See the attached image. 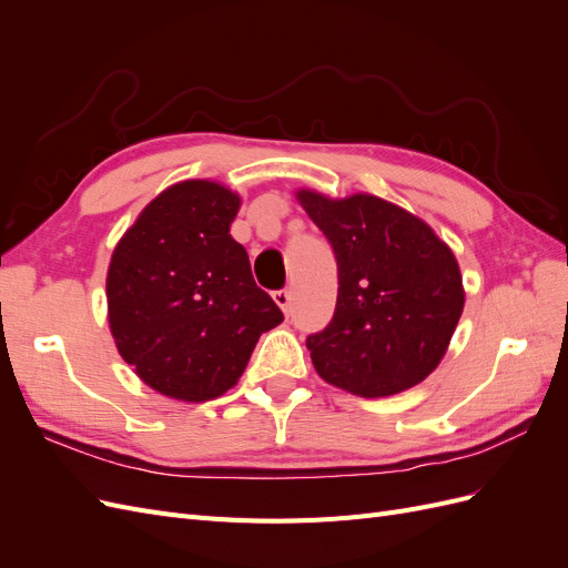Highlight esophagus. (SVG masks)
Returning a JSON list of instances; mask_svg holds the SVG:
<instances>
[{
	"mask_svg": "<svg viewBox=\"0 0 568 568\" xmlns=\"http://www.w3.org/2000/svg\"><path fill=\"white\" fill-rule=\"evenodd\" d=\"M272 298H274V303H277L284 313H288V307H291V291L288 288H280V291H274L272 294Z\"/></svg>",
	"mask_w": 568,
	"mask_h": 568,
	"instance_id": "esophagus-1",
	"label": "esophagus"
}]
</instances>
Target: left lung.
Wrapping results in <instances>:
<instances>
[{
	"mask_svg": "<svg viewBox=\"0 0 568 568\" xmlns=\"http://www.w3.org/2000/svg\"><path fill=\"white\" fill-rule=\"evenodd\" d=\"M296 199L329 239L338 267L334 320L307 336L315 372L359 398L422 384L464 311L453 248L422 217L374 194L332 199L303 186Z\"/></svg>",
	"mask_w": 568,
	"mask_h": 568,
	"instance_id": "obj_1",
	"label": "left lung"
}]
</instances>
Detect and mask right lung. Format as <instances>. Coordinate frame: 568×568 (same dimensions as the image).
Segmentation results:
<instances>
[{
  "label": "right lung",
  "instance_id": "add662e5",
  "mask_svg": "<svg viewBox=\"0 0 568 568\" xmlns=\"http://www.w3.org/2000/svg\"><path fill=\"white\" fill-rule=\"evenodd\" d=\"M239 209L230 186L182 180L149 201L113 248L106 305L115 348L170 400L227 393L261 334L284 320L230 234Z\"/></svg>",
  "mask_w": 568,
  "mask_h": 568
}]
</instances>
